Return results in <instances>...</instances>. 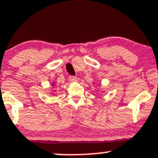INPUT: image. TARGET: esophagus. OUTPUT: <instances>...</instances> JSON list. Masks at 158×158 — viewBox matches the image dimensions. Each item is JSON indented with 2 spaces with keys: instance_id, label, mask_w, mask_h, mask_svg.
<instances>
[{
  "instance_id": "obj_1",
  "label": "esophagus",
  "mask_w": 158,
  "mask_h": 158,
  "mask_svg": "<svg viewBox=\"0 0 158 158\" xmlns=\"http://www.w3.org/2000/svg\"><path fill=\"white\" fill-rule=\"evenodd\" d=\"M69 80L71 81V82H77V78L76 77V76H69Z\"/></svg>"
}]
</instances>
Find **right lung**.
Wrapping results in <instances>:
<instances>
[{
	"label": "right lung",
	"instance_id": "add662e5",
	"mask_svg": "<svg viewBox=\"0 0 158 158\" xmlns=\"http://www.w3.org/2000/svg\"><path fill=\"white\" fill-rule=\"evenodd\" d=\"M54 85H54V82H53V83H52V87L54 88Z\"/></svg>",
	"mask_w": 158,
	"mask_h": 158
}]
</instances>
